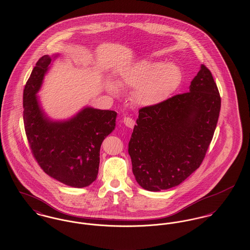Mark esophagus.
<instances>
[{"instance_id":"obj_1","label":"esophagus","mask_w":250,"mask_h":250,"mask_svg":"<svg viewBox=\"0 0 250 250\" xmlns=\"http://www.w3.org/2000/svg\"><path fill=\"white\" fill-rule=\"evenodd\" d=\"M123 122L129 128H133V126L135 125V121L131 119V118H130V117H125L124 119H123Z\"/></svg>"}]
</instances>
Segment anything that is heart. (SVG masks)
Masks as SVG:
<instances>
[{"instance_id":"1","label":"heart","mask_w":250,"mask_h":250,"mask_svg":"<svg viewBox=\"0 0 250 250\" xmlns=\"http://www.w3.org/2000/svg\"><path fill=\"white\" fill-rule=\"evenodd\" d=\"M182 80V71L175 64L142 60L122 71L118 83L122 87L136 88L134 100L138 104L153 106L167 100L180 86ZM108 88L118 92L113 83H109Z\"/></svg>"}]
</instances>
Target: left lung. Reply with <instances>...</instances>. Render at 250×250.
<instances>
[{"label": "left lung", "mask_w": 250, "mask_h": 250, "mask_svg": "<svg viewBox=\"0 0 250 250\" xmlns=\"http://www.w3.org/2000/svg\"><path fill=\"white\" fill-rule=\"evenodd\" d=\"M220 107L211 72L201 65L189 92L140 108L129 142L139 185L154 192L169 189L197 170L211 142Z\"/></svg>", "instance_id": "left-lung-1"}]
</instances>
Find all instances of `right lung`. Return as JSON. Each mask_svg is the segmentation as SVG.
<instances>
[{"mask_svg":"<svg viewBox=\"0 0 250 250\" xmlns=\"http://www.w3.org/2000/svg\"><path fill=\"white\" fill-rule=\"evenodd\" d=\"M51 57L37 62L23 90V123L28 144L42 170L71 187L88 186L97 179L101 145L116 126L117 113L85 108L68 121L46 119L36 94Z\"/></svg>","mask_w":250,"mask_h":250,"instance_id":"1","label":"right lung"}]
</instances>
